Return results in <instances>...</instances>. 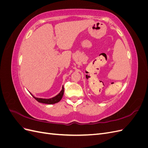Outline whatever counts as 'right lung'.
I'll list each match as a JSON object with an SVG mask.
<instances>
[{"instance_id": "add662e5", "label": "right lung", "mask_w": 148, "mask_h": 148, "mask_svg": "<svg viewBox=\"0 0 148 148\" xmlns=\"http://www.w3.org/2000/svg\"><path fill=\"white\" fill-rule=\"evenodd\" d=\"M64 93V88L62 87V91L60 92L59 95L52 98H51V99H42V98L35 97L33 96V97L39 102L43 103V104H56L57 102H59L61 100L62 97H63Z\"/></svg>"}]
</instances>
